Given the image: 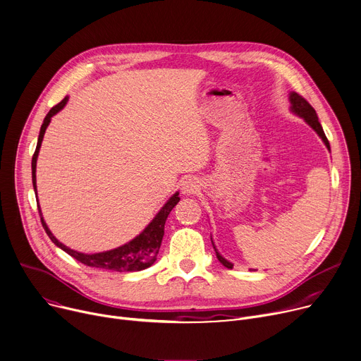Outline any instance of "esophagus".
I'll use <instances>...</instances> for the list:
<instances>
[{
  "mask_svg": "<svg viewBox=\"0 0 361 361\" xmlns=\"http://www.w3.org/2000/svg\"><path fill=\"white\" fill-rule=\"evenodd\" d=\"M200 188L201 185L197 178H188L180 183L182 193H185V195H193V193H197L200 190Z\"/></svg>",
  "mask_w": 361,
  "mask_h": 361,
  "instance_id": "obj_1",
  "label": "esophagus"
}]
</instances>
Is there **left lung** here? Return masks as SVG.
Returning a JSON list of instances; mask_svg holds the SVG:
<instances>
[{
	"label": "left lung",
	"instance_id": "1",
	"mask_svg": "<svg viewBox=\"0 0 361 361\" xmlns=\"http://www.w3.org/2000/svg\"><path fill=\"white\" fill-rule=\"evenodd\" d=\"M290 104H292V111H293V113L298 114L299 117L305 118V121H307V123L318 133V135L324 140L325 146L329 149L328 138H326V135H325V133H324V130H322V127H321V124H319V121H318V116H317V113H315V109L312 108V105H311L307 99H305L302 95H299V94H296V92H292V94H290ZM211 241H212V240H211ZM212 245H214V243H212ZM214 250H215V253H216V259L219 260V263H223V264H224L226 267H228V269H233V264H231L230 262H227L223 256H221V255L216 252L215 245H214Z\"/></svg>",
	"mask_w": 361,
	"mask_h": 361
}]
</instances>
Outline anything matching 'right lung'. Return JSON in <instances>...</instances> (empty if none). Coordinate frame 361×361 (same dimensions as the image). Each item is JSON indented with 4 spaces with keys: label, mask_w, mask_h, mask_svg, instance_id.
Returning <instances> with one entry per match:
<instances>
[{
    "label": "right lung",
    "mask_w": 361,
    "mask_h": 361,
    "mask_svg": "<svg viewBox=\"0 0 361 361\" xmlns=\"http://www.w3.org/2000/svg\"><path fill=\"white\" fill-rule=\"evenodd\" d=\"M66 102H68V97H65L59 104L54 105L49 111L47 116L44 117L43 124H42L36 152H35L33 159H32V178H33L35 190H37L36 189V161H37V156H39V150H40V146H42L44 131H46V128L50 123V118L56 113H59V111L66 105ZM178 195H179V193H175V195L164 204V207L159 211V214L154 216V219L145 228V231L140 235H137L134 240H131L130 243H127V244H124L118 248H114V250L104 252V253L84 255V253L71 250L69 247H66L59 240L54 238V235L47 228L43 216L40 219H42V226H43L46 234L49 235V238L58 247H61L63 252H66L69 256H72L73 259H76L82 264L90 266V267L114 270V271H138V270L147 269L149 266H152L154 263V260L157 257V253H159L160 244H161L163 234H164L166 219H168V215L171 214L173 207L180 200ZM39 212H40V207H39ZM40 215H42V212H40Z\"/></svg>",
    "instance_id": "obj_1"
}]
</instances>
